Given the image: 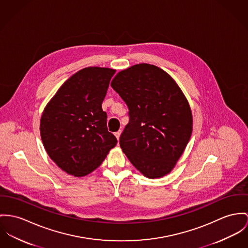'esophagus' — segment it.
Wrapping results in <instances>:
<instances>
[{
	"label": "esophagus",
	"instance_id": "esophagus-1",
	"mask_svg": "<svg viewBox=\"0 0 248 248\" xmlns=\"http://www.w3.org/2000/svg\"><path fill=\"white\" fill-rule=\"evenodd\" d=\"M121 133H122V131H121V130L115 133V136H116V138H117V140H120V136H121Z\"/></svg>",
	"mask_w": 248,
	"mask_h": 248
}]
</instances>
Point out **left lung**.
Returning <instances> with one entry per match:
<instances>
[{
    "label": "left lung",
    "instance_id": "left-lung-1",
    "mask_svg": "<svg viewBox=\"0 0 248 248\" xmlns=\"http://www.w3.org/2000/svg\"><path fill=\"white\" fill-rule=\"evenodd\" d=\"M111 87L129 109L120 146L134 167L148 178L174 168L192 132L189 102L162 69L140 63L119 72Z\"/></svg>",
    "mask_w": 248,
    "mask_h": 248
}]
</instances>
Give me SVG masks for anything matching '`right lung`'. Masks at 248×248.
Returning <instances> with one entry per match:
<instances>
[{
  "label": "right lung",
  "mask_w": 248,
  "mask_h": 248,
  "mask_svg": "<svg viewBox=\"0 0 248 248\" xmlns=\"http://www.w3.org/2000/svg\"><path fill=\"white\" fill-rule=\"evenodd\" d=\"M115 72L101 67L78 71L58 89L41 114L39 130L44 148L69 174L81 177L94 171L117 144L102 109Z\"/></svg>",
  "instance_id": "add662e5"
}]
</instances>
